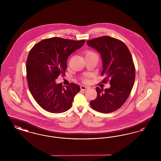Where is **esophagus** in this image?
<instances>
[{
    "instance_id": "obj_1",
    "label": "esophagus",
    "mask_w": 161,
    "mask_h": 161,
    "mask_svg": "<svg viewBox=\"0 0 161 161\" xmlns=\"http://www.w3.org/2000/svg\"><path fill=\"white\" fill-rule=\"evenodd\" d=\"M80 88H81V90H86V89H88V87L85 86H81L80 87Z\"/></svg>"
}]
</instances>
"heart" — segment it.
Instances as JSON below:
<instances>
[{
	"mask_svg": "<svg viewBox=\"0 0 161 161\" xmlns=\"http://www.w3.org/2000/svg\"><path fill=\"white\" fill-rule=\"evenodd\" d=\"M91 55H97L95 53H94L93 52H92V51H87V52H86V53H85V57H87V56H91ZM89 77V75H87V76H86V77L84 78V81L85 82H87V81H88V79H87V78Z\"/></svg>",
	"mask_w": 161,
	"mask_h": 161,
	"instance_id": "heart-1",
	"label": "heart"
}]
</instances>
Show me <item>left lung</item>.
<instances>
[{"label":"left lung","instance_id":"obj_1","mask_svg":"<svg viewBox=\"0 0 161 161\" xmlns=\"http://www.w3.org/2000/svg\"><path fill=\"white\" fill-rule=\"evenodd\" d=\"M96 49L103 61V83L109 80L110 87L103 90L97 87V97L91 101L94 110L108 114L119 108L127 100L135 79V68L127 46L116 38L103 36L87 41Z\"/></svg>","mask_w":161,"mask_h":161}]
</instances>
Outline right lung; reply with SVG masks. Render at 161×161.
<instances>
[{
	"label": "right lung",
	"mask_w": 161,
	"mask_h": 161,
	"mask_svg": "<svg viewBox=\"0 0 161 161\" xmlns=\"http://www.w3.org/2000/svg\"><path fill=\"white\" fill-rule=\"evenodd\" d=\"M85 40L75 41L60 37L42 40L30 51L26 60L29 89L38 104L46 111L60 114L68 110L74 97L80 91L78 84L64 87L57 84L59 75H64L69 55L80 48Z\"/></svg>",
	"instance_id": "1"
}]
</instances>
